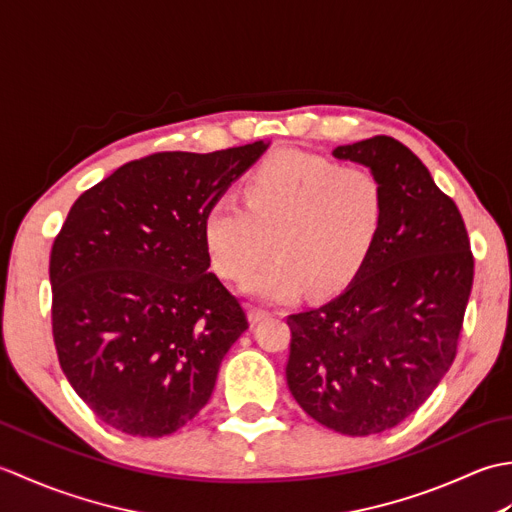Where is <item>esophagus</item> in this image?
<instances>
[{
    "mask_svg": "<svg viewBox=\"0 0 512 512\" xmlns=\"http://www.w3.org/2000/svg\"><path fill=\"white\" fill-rule=\"evenodd\" d=\"M270 310H264V308H250V312H248V319H250V323H259V321H264L266 317H270Z\"/></svg>",
    "mask_w": 512,
    "mask_h": 512,
    "instance_id": "obj_1",
    "label": "esophagus"
}]
</instances>
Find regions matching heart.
<instances>
[{
  "label": "heart",
  "instance_id": "heart-1",
  "mask_svg": "<svg viewBox=\"0 0 512 512\" xmlns=\"http://www.w3.org/2000/svg\"><path fill=\"white\" fill-rule=\"evenodd\" d=\"M385 189L367 167H343L306 151H281L246 180V204L217 198L202 237L213 268L244 279L270 242L277 253L246 279L259 299H288L312 286L325 295L363 264L383 224Z\"/></svg>",
  "mask_w": 512,
  "mask_h": 512
}]
</instances>
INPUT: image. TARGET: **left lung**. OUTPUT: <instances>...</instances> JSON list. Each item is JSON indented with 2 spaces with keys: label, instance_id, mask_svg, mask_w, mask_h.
<instances>
[{
  "label": "left lung",
  "instance_id": "obj_1",
  "mask_svg": "<svg viewBox=\"0 0 512 512\" xmlns=\"http://www.w3.org/2000/svg\"><path fill=\"white\" fill-rule=\"evenodd\" d=\"M332 156L380 178L383 224L339 297L288 317L286 380L323 427L374 436L411 416L449 372L473 255L458 206L409 147L374 136Z\"/></svg>",
  "mask_w": 512,
  "mask_h": 512
}]
</instances>
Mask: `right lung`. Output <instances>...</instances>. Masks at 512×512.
<instances>
[{
  "label": "right lung",
  "mask_w": 512,
  "mask_h": 512,
  "mask_svg": "<svg viewBox=\"0 0 512 512\" xmlns=\"http://www.w3.org/2000/svg\"><path fill=\"white\" fill-rule=\"evenodd\" d=\"M268 145L132 160L72 204L50 253L52 336L110 427L162 438L209 402L248 319L209 273L204 213Z\"/></svg>",
  "instance_id": "obj_1"
}]
</instances>
